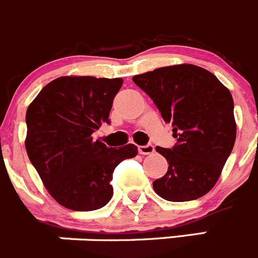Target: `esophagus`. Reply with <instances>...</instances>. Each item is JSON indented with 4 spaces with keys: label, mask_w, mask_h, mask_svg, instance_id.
<instances>
[{
    "label": "esophagus",
    "mask_w": 258,
    "mask_h": 258,
    "mask_svg": "<svg viewBox=\"0 0 258 258\" xmlns=\"http://www.w3.org/2000/svg\"><path fill=\"white\" fill-rule=\"evenodd\" d=\"M138 152L141 155H151V153L155 152V147L152 145H147V146H139L138 147Z\"/></svg>",
    "instance_id": "34e87169"
}]
</instances>
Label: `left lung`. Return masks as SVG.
<instances>
[{
    "label": "left lung",
    "mask_w": 258,
    "mask_h": 258,
    "mask_svg": "<svg viewBox=\"0 0 258 258\" xmlns=\"http://www.w3.org/2000/svg\"><path fill=\"white\" fill-rule=\"evenodd\" d=\"M151 97L162 119L171 122L172 148L156 147L167 172L153 181L160 197L185 202L209 193L234 147L237 124L231 93L209 70L180 63L133 77Z\"/></svg>",
    "instance_id": "left-lung-1"
}]
</instances>
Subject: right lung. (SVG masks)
Returning <instances> with one entry per match:
<instances>
[{
    "label": "right lung",
    "mask_w": 258,
    "mask_h": 258,
    "mask_svg": "<svg viewBox=\"0 0 258 258\" xmlns=\"http://www.w3.org/2000/svg\"><path fill=\"white\" fill-rule=\"evenodd\" d=\"M121 78L60 77L27 110L28 157L52 198L73 211H93L112 197L115 167L138 148L107 147L92 134L108 116Z\"/></svg>",
    "instance_id": "obj_1"
}]
</instances>
